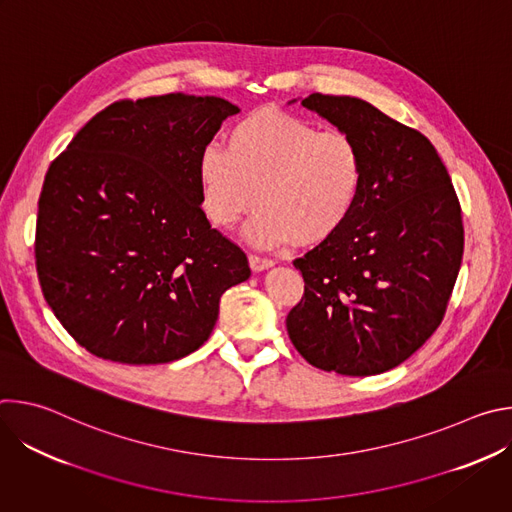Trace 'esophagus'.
<instances>
[{
  "mask_svg": "<svg viewBox=\"0 0 512 512\" xmlns=\"http://www.w3.org/2000/svg\"><path fill=\"white\" fill-rule=\"evenodd\" d=\"M249 265L253 271H265L269 267H273V261L271 259H265V257H259V255H249Z\"/></svg>",
  "mask_w": 512,
  "mask_h": 512,
  "instance_id": "1",
  "label": "esophagus"
}]
</instances>
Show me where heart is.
Instances as JSON below:
<instances>
[{"label": "heart", "instance_id": "heart-1", "mask_svg": "<svg viewBox=\"0 0 512 512\" xmlns=\"http://www.w3.org/2000/svg\"><path fill=\"white\" fill-rule=\"evenodd\" d=\"M196 172L214 227L229 229L261 204L245 237L255 247H277L291 237L316 245L338 233L356 206L364 168L350 135L261 109L231 127L227 150L206 145Z\"/></svg>", "mask_w": 512, "mask_h": 512}]
</instances>
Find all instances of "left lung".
<instances>
[{
    "mask_svg": "<svg viewBox=\"0 0 512 512\" xmlns=\"http://www.w3.org/2000/svg\"><path fill=\"white\" fill-rule=\"evenodd\" d=\"M302 105L356 141L364 174L344 227L294 261L306 285L287 334L316 369L381 375L446 314L464 253L460 202L419 131L348 95L314 93Z\"/></svg>",
    "mask_w": 512,
    "mask_h": 512,
    "instance_id": "obj_1",
    "label": "left lung"
}]
</instances>
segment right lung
Wrapping results in <instances>:
<instances>
[{
  "instance_id": "add662e5",
  "label": "right lung",
  "mask_w": 512,
  "mask_h": 512,
  "mask_svg": "<svg viewBox=\"0 0 512 512\" xmlns=\"http://www.w3.org/2000/svg\"><path fill=\"white\" fill-rule=\"evenodd\" d=\"M239 107L170 93L117 101L50 164L36 269L54 316L91 354L162 364L198 350L247 255L206 221L198 156Z\"/></svg>"
}]
</instances>
